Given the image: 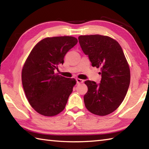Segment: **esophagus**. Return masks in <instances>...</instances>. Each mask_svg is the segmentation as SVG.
<instances>
[{"label": "esophagus", "mask_w": 149, "mask_h": 149, "mask_svg": "<svg viewBox=\"0 0 149 149\" xmlns=\"http://www.w3.org/2000/svg\"><path fill=\"white\" fill-rule=\"evenodd\" d=\"M76 81H77V84H82V83L84 82V80L81 79H79V78H77Z\"/></svg>", "instance_id": "1"}]
</instances>
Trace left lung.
Listing matches in <instances>:
<instances>
[{
	"label": "left lung",
	"instance_id": "1",
	"mask_svg": "<svg viewBox=\"0 0 149 149\" xmlns=\"http://www.w3.org/2000/svg\"><path fill=\"white\" fill-rule=\"evenodd\" d=\"M81 48L93 67L100 68V84L87 80L88 91L84 95L85 107L93 114L106 116L122 104L130 84V70L120 44L100 35L78 37Z\"/></svg>",
	"mask_w": 149,
	"mask_h": 149
}]
</instances>
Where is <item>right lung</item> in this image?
I'll use <instances>...</instances> for the list:
<instances>
[{
	"label": "right lung",
	"instance_id": "add662e5",
	"mask_svg": "<svg viewBox=\"0 0 149 149\" xmlns=\"http://www.w3.org/2000/svg\"><path fill=\"white\" fill-rule=\"evenodd\" d=\"M77 43L74 37H47L35 45L27 57L22 69V85L30 105L40 114L53 116L65 108L76 81L56 74L54 70Z\"/></svg>",
	"mask_w": 149,
	"mask_h": 149
}]
</instances>
